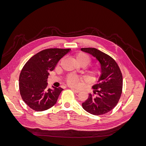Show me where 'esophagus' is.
Segmentation results:
<instances>
[{
  "instance_id": "34e87169",
  "label": "esophagus",
  "mask_w": 146,
  "mask_h": 146,
  "mask_svg": "<svg viewBox=\"0 0 146 146\" xmlns=\"http://www.w3.org/2000/svg\"><path fill=\"white\" fill-rule=\"evenodd\" d=\"M71 90H72L73 91H74L75 92H76V93H78V92L80 91V90H76V89H74V88H71Z\"/></svg>"
}]
</instances>
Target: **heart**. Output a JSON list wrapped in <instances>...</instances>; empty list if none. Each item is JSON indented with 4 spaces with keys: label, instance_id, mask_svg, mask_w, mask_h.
<instances>
[{
    "label": "heart",
    "instance_id": "obj_1",
    "mask_svg": "<svg viewBox=\"0 0 146 146\" xmlns=\"http://www.w3.org/2000/svg\"><path fill=\"white\" fill-rule=\"evenodd\" d=\"M76 62L80 64L82 66H86L89 64L91 61V59L90 56L87 55L85 53H79L76 56ZM90 74L93 76H98L100 74V68L99 66H94V68H92L91 70H90ZM82 80V78L78 76H73V75H69V76L66 77V82L67 83L68 85H69L70 86L73 87H77L80 83Z\"/></svg>",
    "mask_w": 146,
    "mask_h": 146
}]
</instances>
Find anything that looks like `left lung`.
Wrapping results in <instances>:
<instances>
[{"mask_svg": "<svg viewBox=\"0 0 146 146\" xmlns=\"http://www.w3.org/2000/svg\"><path fill=\"white\" fill-rule=\"evenodd\" d=\"M81 50L96 57L101 66L100 76L92 86L93 94H89L82 107L94 115L107 113L116 107L122 94L123 79L120 68L111 56L96 48Z\"/></svg>", "mask_w": 146, "mask_h": 146, "instance_id": "8db88e82", "label": "left lung"}]
</instances>
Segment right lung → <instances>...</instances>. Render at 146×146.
<instances>
[{"label":"right lung","instance_id":"add662e5","mask_svg":"<svg viewBox=\"0 0 146 146\" xmlns=\"http://www.w3.org/2000/svg\"><path fill=\"white\" fill-rule=\"evenodd\" d=\"M70 50V48H47L31 57L25 64L19 76V91L22 99L30 108L42 111L56 104L63 89L60 87L47 89L48 76Z\"/></svg>","mask_w":146,"mask_h":146}]
</instances>
